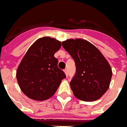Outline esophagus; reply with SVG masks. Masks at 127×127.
<instances>
[{
	"label": "esophagus",
	"instance_id": "esophagus-1",
	"mask_svg": "<svg viewBox=\"0 0 127 127\" xmlns=\"http://www.w3.org/2000/svg\"><path fill=\"white\" fill-rule=\"evenodd\" d=\"M64 72H65V75H66V76H67V69H65L64 70Z\"/></svg>",
	"mask_w": 127,
	"mask_h": 127
}]
</instances>
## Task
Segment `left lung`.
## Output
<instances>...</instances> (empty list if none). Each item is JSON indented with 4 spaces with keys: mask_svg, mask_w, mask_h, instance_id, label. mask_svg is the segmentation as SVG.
<instances>
[{
    "mask_svg": "<svg viewBox=\"0 0 127 127\" xmlns=\"http://www.w3.org/2000/svg\"><path fill=\"white\" fill-rule=\"evenodd\" d=\"M62 46L74 60L76 73L70 87L76 98L85 101L99 99L107 91L112 72L101 53L83 39H68Z\"/></svg>",
    "mask_w": 127,
    "mask_h": 127,
    "instance_id": "8db88e82",
    "label": "left lung"
}]
</instances>
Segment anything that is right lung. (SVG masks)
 <instances>
[{
	"label": "right lung",
	"mask_w": 127,
	"mask_h": 127,
	"mask_svg": "<svg viewBox=\"0 0 127 127\" xmlns=\"http://www.w3.org/2000/svg\"><path fill=\"white\" fill-rule=\"evenodd\" d=\"M61 46L59 40L43 37L28 50L16 73L19 87L27 97L36 101L48 99L66 77L57 66L58 60L54 57Z\"/></svg>",
	"instance_id": "right-lung-1"
}]
</instances>
